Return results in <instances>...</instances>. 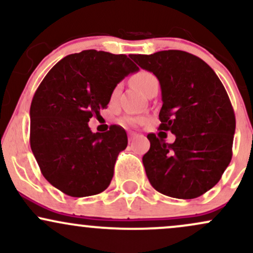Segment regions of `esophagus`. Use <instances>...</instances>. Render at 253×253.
I'll return each mask as SVG.
<instances>
[{"instance_id":"esophagus-1","label":"esophagus","mask_w":253,"mask_h":253,"mask_svg":"<svg viewBox=\"0 0 253 253\" xmlns=\"http://www.w3.org/2000/svg\"><path fill=\"white\" fill-rule=\"evenodd\" d=\"M136 136H138V134H136V133H134V132H129V133H128V140H129V141H133V140H134V139L136 138Z\"/></svg>"}]
</instances>
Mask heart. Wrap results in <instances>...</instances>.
Wrapping results in <instances>:
<instances>
[{
  "label": "heart",
  "mask_w": 253,
  "mask_h": 253,
  "mask_svg": "<svg viewBox=\"0 0 253 253\" xmlns=\"http://www.w3.org/2000/svg\"><path fill=\"white\" fill-rule=\"evenodd\" d=\"M132 84L136 89L140 90L143 94H147L151 89L155 85H158V80L153 74L149 71H139L132 77ZM119 85H117L112 92V100H115L119 95ZM145 121L144 118H136V117H126L121 120V123L125 126H136L139 124H143Z\"/></svg>",
  "instance_id": "obj_1"
}]
</instances>
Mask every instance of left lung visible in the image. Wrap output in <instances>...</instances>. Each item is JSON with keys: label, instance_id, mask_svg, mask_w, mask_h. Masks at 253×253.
<instances>
[{"label": "left lung", "instance_id": "1", "mask_svg": "<svg viewBox=\"0 0 253 253\" xmlns=\"http://www.w3.org/2000/svg\"><path fill=\"white\" fill-rule=\"evenodd\" d=\"M130 58L158 78L159 129L176 136L169 144L165 132L147 135L151 146L143 164L151 185L176 199L201 196L220 181L232 159L236 117L221 81L207 63L184 51Z\"/></svg>", "mask_w": 253, "mask_h": 253}]
</instances>
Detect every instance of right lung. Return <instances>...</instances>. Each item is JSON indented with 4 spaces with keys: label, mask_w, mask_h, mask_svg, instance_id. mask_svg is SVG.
I'll use <instances>...</instances> for the list:
<instances>
[{
    "label": "right lung",
    "mask_w": 253,
    "mask_h": 253,
    "mask_svg": "<svg viewBox=\"0 0 253 253\" xmlns=\"http://www.w3.org/2000/svg\"><path fill=\"white\" fill-rule=\"evenodd\" d=\"M138 70L125 54L85 50L59 60L37 89L31 149L43 177L66 195L91 196L108 188L127 134L119 126L92 133L88 123L106 108L117 84Z\"/></svg>",
    "instance_id": "1"
}]
</instances>
